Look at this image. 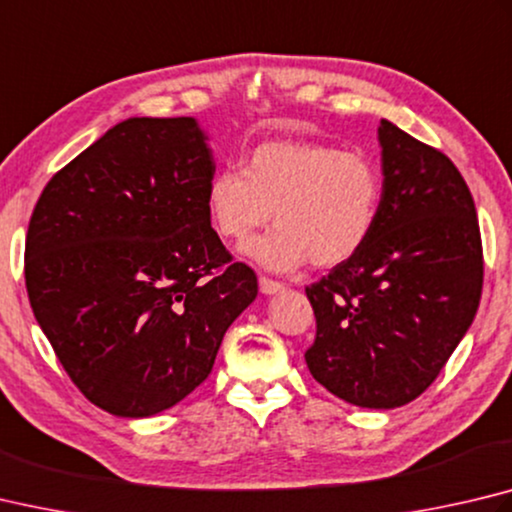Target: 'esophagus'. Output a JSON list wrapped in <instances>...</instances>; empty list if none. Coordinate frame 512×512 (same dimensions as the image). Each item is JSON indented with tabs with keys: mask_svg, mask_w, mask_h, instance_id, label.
<instances>
[{
	"mask_svg": "<svg viewBox=\"0 0 512 512\" xmlns=\"http://www.w3.org/2000/svg\"><path fill=\"white\" fill-rule=\"evenodd\" d=\"M259 291L266 293V295H273V293L284 291V284L277 282V280H271V277L262 275V277H259Z\"/></svg>",
	"mask_w": 512,
	"mask_h": 512,
	"instance_id": "1",
	"label": "esophagus"
}]
</instances>
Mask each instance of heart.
<instances>
[{"mask_svg":"<svg viewBox=\"0 0 512 512\" xmlns=\"http://www.w3.org/2000/svg\"><path fill=\"white\" fill-rule=\"evenodd\" d=\"M380 203L383 174L369 156L306 141L257 145L244 170H219L206 192L212 226L230 241L248 239L275 212L277 228L244 250L280 273L349 262L374 232Z\"/></svg>","mask_w":512,"mask_h":512,"instance_id":"b5f03b06","label":"heart"}]
</instances>
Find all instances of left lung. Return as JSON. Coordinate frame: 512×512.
Here are the masks:
<instances>
[{
	"mask_svg": "<svg viewBox=\"0 0 512 512\" xmlns=\"http://www.w3.org/2000/svg\"><path fill=\"white\" fill-rule=\"evenodd\" d=\"M383 203L365 248L306 286L311 376L342 401L392 410L421 396L470 329L483 250L472 194L443 152L380 120Z\"/></svg>",
	"mask_w": 512,
	"mask_h": 512,
	"instance_id": "obj_1",
	"label": "left lung"
}]
</instances>
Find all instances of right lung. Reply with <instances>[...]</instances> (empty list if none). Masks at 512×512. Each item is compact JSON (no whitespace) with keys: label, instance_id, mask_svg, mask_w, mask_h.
Returning a JSON list of instances; mask_svg holds the SVG:
<instances>
[{"label":"right lung","instance_id":"add662e5","mask_svg":"<svg viewBox=\"0 0 512 512\" xmlns=\"http://www.w3.org/2000/svg\"><path fill=\"white\" fill-rule=\"evenodd\" d=\"M215 161L197 120L127 118L46 183L26 232L31 309L100 410L159 414L208 378L257 297L206 206Z\"/></svg>","mask_w":512,"mask_h":512}]
</instances>
